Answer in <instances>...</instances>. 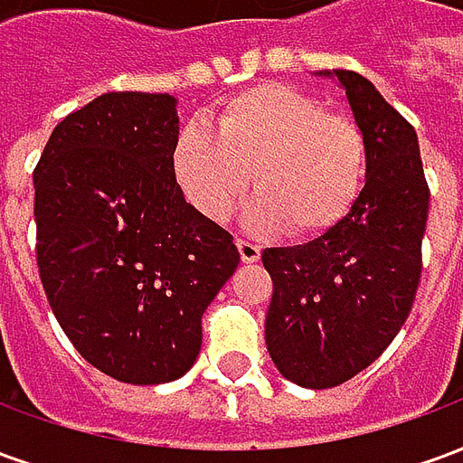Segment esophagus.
<instances>
[{
	"mask_svg": "<svg viewBox=\"0 0 463 463\" xmlns=\"http://www.w3.org/2000/svg\"><path fill=\"white\" fill-rule=\"evenodd\" d=\"M235 245H238V250H241L242 262L260 260V245H255V242H250V241H242V238H238V241H235Z\"/></svg>",
	"mask_w": 463,
	"mask_h": 463,
	"instance_id": "obj_1",
	"label": "esophagus"
}]
</instances>
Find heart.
<instances>
[{
    "instance_id": "heart-1",
    "label": "heart",
    "mask_w": 463,
    "mask_h": 463,
    "mask_svg": "<svg viewBox=\"0 0 463 463\" xmlns=\"http://www.w3.org/2000/svg\"><path fill=\"white\" fill-rule=\"evenodd\" d=\"M173 173L193 208L225 221L248 183L252 231L310 238L330 231L357 201L367 173V143L349 116L330 114L312 96L280 81L250 86L215 106V131L183 126L173 143Z\"/></svg>"
}]
</instances>
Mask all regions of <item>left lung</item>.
Instances as JSON below:
<instances>
[{"mask_svg": "<svg viewBox=\"0 0 463 463\" xmlns=\"http://www.w3.org/2000/svg\"><path fill=\"white\" fill-rule=\"evenodd\" d=\"M347 94L367 143V175L335 228L265 248L272 278L265 345L285 379L307 389L347 382L397 337L421 278L429 185L414 126L357 71H325Z\"/></svg>", "mask_w": 463, "mask_h": 463, "instance_id": "1", "label": "left lung"}]
</instances>
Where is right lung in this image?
Instances as JSON below:
<instances>
[{
	"label": "right lung",
	"mask_w": 463,
	"mask_h": 463,
	"mask_svg": "<svg viewBox=\"0 0 463 463\" xmlns=\"http://www.w3.org/2000/svg\"><path fill=\"white\" fill-rule=\"evenodd\" d=\"M171 94L111 91L56 126L34 168L36 265L79 354L128 384L183 377L241 252L183 198Z\"/></svg>",
	"instance_id": "add662e5"
}]
</instances>
